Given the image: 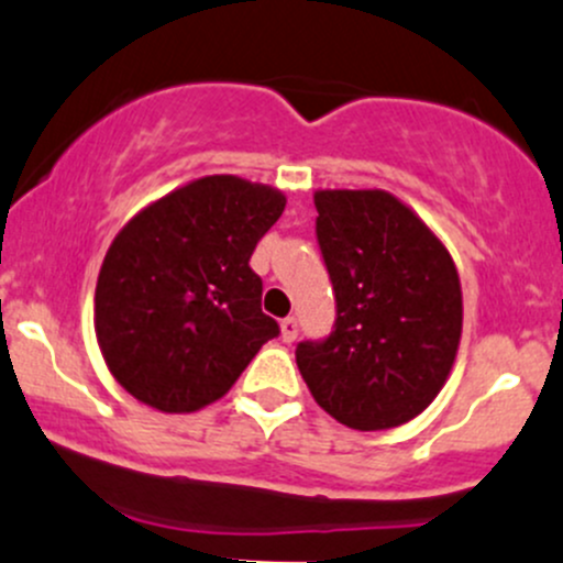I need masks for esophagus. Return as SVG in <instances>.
Listing matches in <instances>:
<instances>
[{
	"mask_svg": "<svg viewBox=\"0 0 563 563\" xmlns=\"http://www.w3.org/2000/svg\"><path fill=\"white\" fill-rule=\"evenodd\" d=\"M297 331H299L297 318H294V316L283 318V321H280V336H283V342H294V340H297Z\"/></svg>",
	"mask_w": 563,
	"mask_h": 563,
	"instance_id": "1",
	"label": "esophagus"
}]
</instances>
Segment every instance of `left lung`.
<instances>
[{"label": "left lung", "instance_id": "left-lung-1", "mask_svg": "<svg viewBox=\"0 0 563 563\" xmlns=\"http://www.w3.org/2000/svg\"><path fill=\"white\" fill-rule=\"evenodd\" d=\"M312 199L336 323L297 347L299 372L334 421L396 429L451 377L464 323L459 269L429 223L383 188H321Z\"/></svg>", "mask_w": 563, "mask_h": 563}]
</instances>
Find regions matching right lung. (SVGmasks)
<instances>
[{"instance_id": "obj_1", "label": "right lung", "mask_w": 563, "mask_h": 563, "mask_svg": "<svg viewBox=\"0 0 563 563\" xmlns=\"http://www.w3.org/2000/svg\"><path fill=\"white\" fill-rule=\"evenodd\" d=\"M286 194L207 175L142 207L104 253L93 331L118 386L169 416L229 394L277 323L262 312L256 242Z\"/></svg>"}]
</instances>
